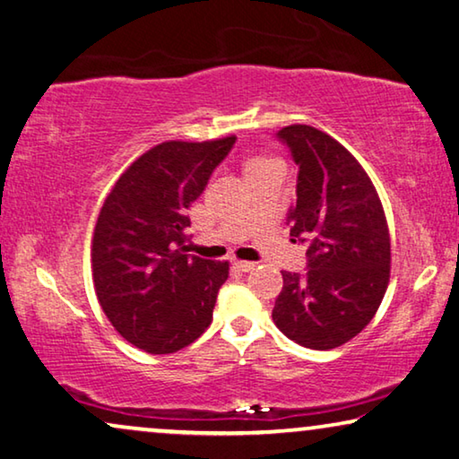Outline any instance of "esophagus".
<instances>
[{"instance_id": "1", "label": "esophagus", "mask_w": 459, "mask_h": 459, "mask_svg": "<svg viewBox=\"0 0 459 459\" xmlns=\"http://www.w3.org/2000/svg\"><path fill=\"white\" fill-rule=\"evenodd\" d=\"M234 267L244 271V273H248V271H252L256 267V263H250V261H234Z\"/></svg>"}]
</instances>
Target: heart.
Returning <instances> with one entry per match:
<instances>
[{"label": "heart", "instance_id": "b5f03b06", "mask_svg": "<svg viewBox=\"0 0 459 459\" xmlns=\"http://www.w3.org/2000/svg\"><path fill=\"white\" fill-rule=\"evenodd\" d=\"M271 159H263V157H256V159H250L248 163H246V169H252V168H258V165L263 163H269Z\"/></svg>", "mask_w": 459, "mask_h": 459}]
</instances>
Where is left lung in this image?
Masks as SVG:
<instances>
[{
    "instance_id": "obj_1",
    "label": "left lung",
    "mask_w": 459,
    "mask_h": 459,
    "mask_svg": "<svg viewBox=\"0 0 459 459\" xmlns=\"http://www.w3.org/2000/svg\"><path fill=\"white\" fill-rule=\"evenodd\" d=\"M277 136L298 165L288 221L290 236L308 242V269L283 271L273 321L304 348L333 350L373 321L387 291V217L367 171L327 132L291 124Z\"/></svg>"
}]
</instances>
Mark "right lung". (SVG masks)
I'll return each mask as SVG.
<instances>
[{
  "label": "right lung",
  "instance_id": "1",
  "mask_svg": "<svg viewBox=\"0 0 459 459\" xmlns=\"http://www.w3.org/2000/svg\"><path fill=\"white\" fill-rule=\"evenodd\" d=\"M234 143L155 144L117 178L99 211L91 244L97 300L117 333L149 354H174L213 321L230 263L186 255V209Z\"/></svg>",
  "mask_w": 459,
  "mask_h": 459
}]
</instances>
